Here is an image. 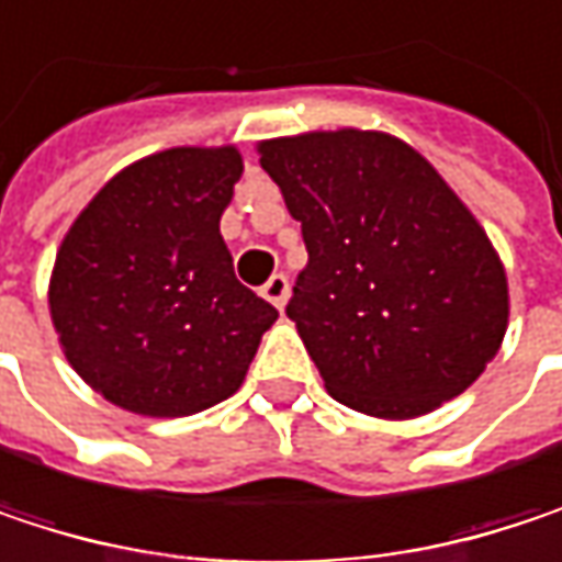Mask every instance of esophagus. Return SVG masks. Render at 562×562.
I'll return each instance as SVG.
<instances>
[{
  "label": "esophagus",
  "instance_id": "34e87169",
  "mask_svg": "<svg viewBox=\"0 0 562 562\" xmlns=\"http://www.w3.org/2000/svg\"><path fill=\"white\" fill-rule=\"evenodd\" d=\"M263 299L267 302H273L277 308H285V302H289V280L277 273V277H270L267 285H263Z\"/></svg>",
  "mask_w": 562,
  "mask_h": 562
}]
</instances>
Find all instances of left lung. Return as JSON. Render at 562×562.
<instances>
[{
  "label": "left lung",
  "mask_w": 562,
  "mask_h": 562,
  "mask_svg": "<svg viewBox=\"0 0 562 562\" xmlns=\"http://www.w3.org/2000/svg\"><path fill=\"white\" fill-rule=\"evenodd\" d=\"M302 224L308 263L285 315L338 403L416 419L502 351L507 273L492 237L409 143L312 130L257 143Z\"/></svg>",
  "instance_id": "obj_1"
}]
</instances>
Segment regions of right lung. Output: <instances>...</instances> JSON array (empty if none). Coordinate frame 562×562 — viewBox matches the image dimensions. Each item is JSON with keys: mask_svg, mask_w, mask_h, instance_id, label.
<instances>
[{"mask_svg": "<svg viewBox=\"0 0 562 562\" xmlns=\"http://www.w3.org/2000/svg\"><path fill=\"white\" fill-rule=\"evenodd\" d=\"M244 175L227 146L120 169L57 247L48 308L67 364L139 416H191L240 391L280 312L240 285L221 214Z\"/></svg>", "mask_w": 562, "mask_h": 562, "instance_id": "add662e5", "label": "right lung"}]
</instances>
